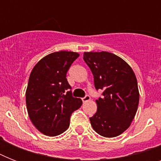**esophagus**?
Instances as JSON below:
<instances>
[{
	"instance_id": "esophagus-1",
	"label": "esophagus",
	"mask_w": 161,
	"mask_h": 161,
	"mask_svg": "<svg viewBox=\"0 0 161 161\" xmlns=\"http://www.w3.org/2000/svg\"><path fill=\"white\" fill-rule=\"evenodd\" d=\"M90 100V96L89 95H85L83 98H82V101H83V103L84 102H87V101Z\"/></svg>"
}]
</instances>
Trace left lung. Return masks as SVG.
Here are the masks:
<instances>
[{
    "label": "left lung",
    "instance_id": "1",
    "mask_svg": "<svg viewBox=\"0 0 161 161\" xmlns=\"http://www.w3.org/2000/svg\"><path fill=\"white\" fill-rule=\"evenodd\" d=\"M83 60L92 71L96 90H103L96 100L98 109L89 118L98 135L112 138L130 127L137 112L140 93L132 68L119 57L108 52L84 53Z\"/></svg>",
    "mask_w": 161,
    "mask_h": 161
}]
</instances>
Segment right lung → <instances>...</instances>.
<instances>
[{"instance_id":"right-lung-1","label":"right lung","mask_w":161,"mask_h":161,"mask_svg":"<svg viewBox=\"0 0 161 161\" xmlns=\"http://www.w3.org/2000/svg\"><path fill=\"white\" fill-rule=\"evenodd\" d=\"M79 54L61 51L44 57L31 71L26 92L27 112L37 130L56 136L68 130L71 114L82 105L73 97L67 73Z\"/></svg>"}]
</instances>
